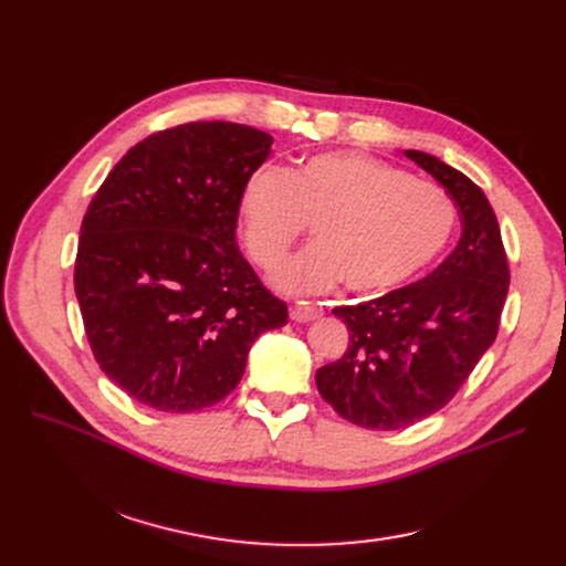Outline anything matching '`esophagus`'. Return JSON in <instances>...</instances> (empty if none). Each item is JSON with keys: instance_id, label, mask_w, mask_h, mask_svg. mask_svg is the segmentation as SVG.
I'll use <instances>...</instances> for the list:
<instances>
[{"instance_id": "esophagus-1", "label": "esophagus", "mask_w": 566, "mask_h": 566, "mask_svg": "<svg viewBox=\"0 0 566 566\" xmlns=\"http://www.w3.org/2000/svg\"><path fill=\"white\" fill-rule=\"evenodd\" d=\"M319 315H322V308L315 304H308V302L290 304V319H294V322H311Z\"/></svg>"}]
</instances>
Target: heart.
<instances>
[{
  "instance_id": "obj_1",
  "label": "heart",
  "mask_w": 566,
  "mask_h": 566,
  "mask_svg": "<svg viewBox=\"0 0 566 566\" xmlns=\"http://www.w3.org/2000/svg\"><path fill=\"white\" fill-rule=\"evenodd\" d=\"M247 251L274 266L313 223L315 241L272 274L276 287L311 294L345 279L359 294L389 292L433 262L455 228L444 188L357 151L304 158L294 172L253 170L239 196Z\"/></svg>"
}]
</instances>
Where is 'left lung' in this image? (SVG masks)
Instances as JSON below:
<instances>
[{
  "label": "left lung",
  "instance_id": "1",
  "mask_svg": "<svg viewBox=\"0 0 566 566\" xmlns=\"http://www.w3.org/2000/svg\"><path fill=\"white\" fill-rule=\"evenodd\" d=\"M402 154L444 186L463 232L428 276L334 308L349 345L317 368L315 385L343 419L370 430L406 428L447 406L493 345L509 290L500 226L481 188L438 156Z\"/></svg>",
  "mask_w": 566,
  "mask_h": 566
}]
</instances>
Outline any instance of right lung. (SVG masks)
Returning a JSON list of instances; mask_svg holds the SVG:
<instances>
[{"label":"right lung","instance_id":"1","mask_svg":"<svg viewBox=\"0 0 566 566\" xmlns=\"http://www.w3.org/2000/svg\"><path fill=\"white\" fill-rule=\"evenodd\" d=\"M269 133L191 122L130 147L80 228L75 297L101 370L160 412H196L241 380L262 332L287 322L237 247L239 196Z\"/></svg>","mask_w":566,"mask_h":566}]
</instances>
